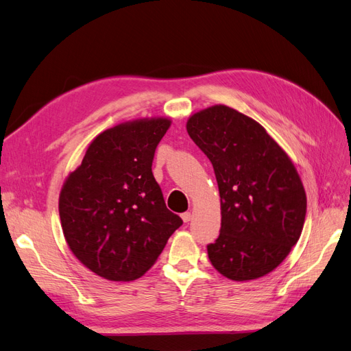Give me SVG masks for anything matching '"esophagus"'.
<instances>
[{"mask_svg":"<svg viewBox=\"0 0 351 351\" xmlns=\"http://www.w3.org/2000/svg\"><path fill=\"white\" fill-rule=\"evenodd\" d=\"M181 218L184 222H190L191 221V213H184L181 214Z\"/></svg>","mask_w":351,"mask_h":351,"instance_id":"esophagus-1","label":"esophagus"}]
</instances>
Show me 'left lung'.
Instances as JSON below:
<instances>
[{
	"label": "left lung",
	"mask_w": 351,
	"mask_h": 351,
	"mask_svg": "<svg viewBox=\"0 0 351 351\" xmlns=\"http://www.w3.org/2000/svg\"><path fill=\"white\" fill-rule=\"evenodd\" d=\"M187 132L210 158L221 197V230L207 245L232 280L272 272L299 241L306 193L291 158L254 119L217 105L193 114Z\"/></svg>",
	"instance_id": "8db88e82"
}]
</instances>
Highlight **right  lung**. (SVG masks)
<instances>
[{"mask_svg": "<svg viewBox=\"0 0 351 351\" xmlns=\"http://www.w3.org/2000/svg\"><path fill=\"white\" fill-rule=\"evenodd\" d=\"M169 119H143L100 133L59 195L73 255L96 275L133 280L146 274L182 225L164 202L152 164Z\"/></svg>", "mask_w": 351, "mask_h": 351, "instance_id": "add662e5", "label": "right lung"}]
</instances>
